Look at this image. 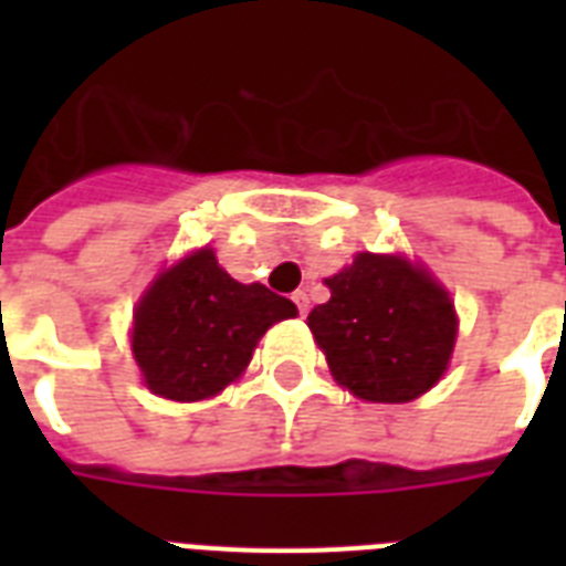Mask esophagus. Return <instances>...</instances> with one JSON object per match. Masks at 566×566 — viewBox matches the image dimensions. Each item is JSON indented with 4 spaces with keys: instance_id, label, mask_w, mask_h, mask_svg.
<instances>
[{
    "instance_id": "1",
    "label": "esophagus",
    "mask_w": 566,
    "mask_h": 566,
    "mask_svg": "<svg viewBox=\"0 0 566 566\" xmlns=\"http://www.w3.org/2000/svg\"><path fill=\"white\" fill-rule=\"evenodd\" d=\"M293 302H296V308H300V314H302V317H305V314H308V305H311L308 293L296 291V293H293Z\"/></svg>"
}]
</instances>
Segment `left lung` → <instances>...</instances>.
Here are the masks:
<instances>
[{
  "instance_id": "obj_1",
  "label": "left lung",
  "mask_w": 566,
  "mask_h": 566,
  "mask_svg": "<svg viewBox=\"0 0 566 566\" xmlns=\"http://www.w3.org/2000/svg\"><path fill=\"white\" fill-rule=\"evenodd\" d=\"M332 300L308 314L337 385L367 402H411L447 373L458 317L429 270L361 252L326 279Z\"/></svg>"
}]
</instances>
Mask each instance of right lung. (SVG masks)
<instances>
[{"mask_svg":"<svg viewBox=\"0 0 566 566\" xmlns=\"http://www.w3.org/2000/svg\"><path fill=\"white\" fill-rule=\"evenodd\" d=\"M291 317V300L240 284L205 247L164 270L137 302L132 353L153 394L196 402L240 378L266 328Z\"/></svg>","mask_w":566,"mask_h":566,"instance_id":"right-lung-1","label":"right lung"}]
</instances>
